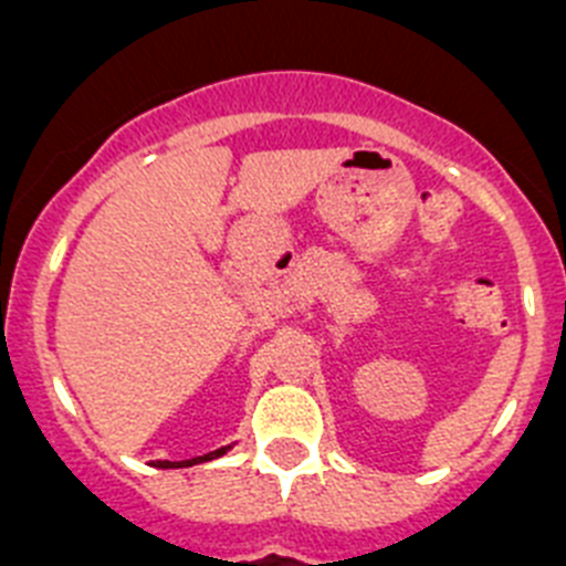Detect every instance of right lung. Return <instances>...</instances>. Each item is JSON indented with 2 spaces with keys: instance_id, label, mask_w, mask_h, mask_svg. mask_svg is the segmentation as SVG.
Listing matches in <instances>:
<instances>
[{
  "instance_id": "right-lung-1",
  "label": "right lung",
  "mask_w": 566,
  "mask_h": 566,
  "mask_svg": "<svg viewBox=\"0 0 566 566\" xmlns=\"http://www.w3.org/2000/svg\"><path fill=\"white\" fill-rule=\"evenodd\" d=\"M228 448H231V446H228ZM228 448H217V451H211V454H206V457H197V460L177 462V465H171V462H160V468H182V465H195V462H208V460H217V457H222V454H226Z\"/></svg>"
}]
</instances>
